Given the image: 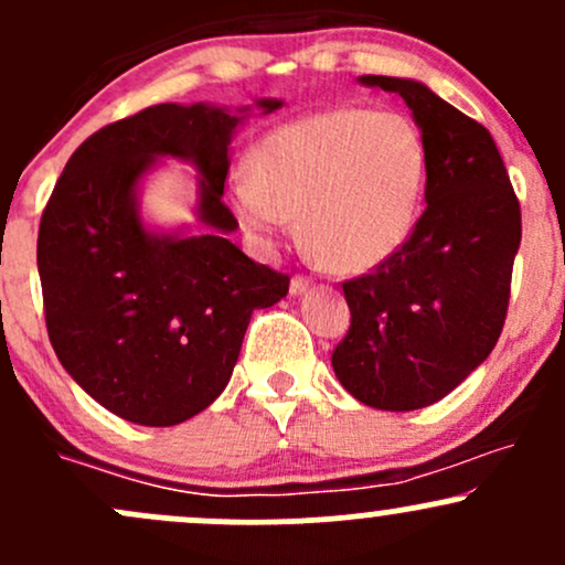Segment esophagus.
Returning <instances> with one entry per match:
<instances>
[{"instance_id":"esophagus-1","label":"esophagus","mask_w":565,"mask_h":565,"mask_svg":"<svg viewBox=\"0 0 565 565\" xmlns=\"http://www.w3.org/2000/svg\"><path fill=\"white\" fill-rule=\"evenodd\" d=\"M308 287H311V278L300 276V273H298V276H292V281H289V292H292V295H302Z\"/></svg>"}]
</instances>
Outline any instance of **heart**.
<instances>
[{
  "label": "heart",
  "instance_id": "obj_1",
  "mask_svg": "<svg viewBox=\"0 0 565 565\" xmlns=\"http://www.w3.org/2000/svg\"><path fill=\"white\" fill-rule=\"evenodd\" d=\"M252 168L230 186L237 218L276 237L300 216L308 252L354 273L390 259L412 235L427 153L401 113L335 108L267 132Z\"/></svg>",
  "mask_w": 565,
  "mask_h": 565
}]
</instances>
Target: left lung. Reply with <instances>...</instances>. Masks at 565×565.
Listing matches in <instances>:
<instances>
[{
	"mask_svg": "<svg viewBox=\"0 0 565 565\" xmlns=\"http://www.w3.org/2000/svg\"><path fill=\"white\" fill-rule=\"evenodd\" d=\"M406 99L427 153L425 211L371 273L343 281L352 322L332 352L343 390L382 412L449 395L501 335L520 248V200L495 140L417 81L362 75Z\"/></svg>",
	"mask_w": 565,
	"mask_h": 565,
	"instance_id": "8db88e82",
	"label": "left lung"
}]
</instances>
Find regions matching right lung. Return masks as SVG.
Instances as JSON below:
<instances>
[{"label":"right lung","mask_w":565,"mask_h":565,"mask_svg":"<svg viewBox=\"0 0 565 565\" xmlns=\"http://www.w3.org/2000/svg\"><path fill=\"white\" fill-rule=\"evenodd\" d=\"M267 113L281 108L263 99ZM237 116L207 105H151L75 148L40 218L45 328L64 371L99 406L168 427L227 387L252 313L289 292V276L248 259L227 233L230 140ZM157 156L201 170L207 236L145 233L134 186Z\"/></svg>","instance_id":"obj_1"}]
</instances>
